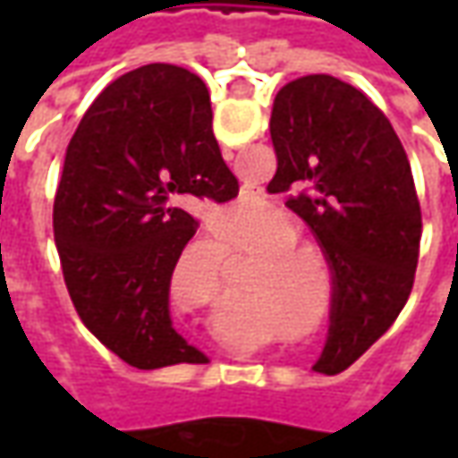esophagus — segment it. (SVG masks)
Here are the masks:
<instances>
[{
    "label": "esophagus",
    "mask_w": 458,
    "mask_h": 458,
    "mask_svg": "<svg viewBox=\"0 0 458 458\" xmlns=\"http://www.w3.org/2000/svg\"><path fill=\"white\" fill-rule=\"evenodd\" d=\"M247 196H250V199H262V196H259L257 191H247Z\"/></svg>",
    "instance_id": "1"
}]
</instances>
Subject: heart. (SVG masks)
Returning a JSON list of instances; mask_svg holds the SVG:
<instances>
[{
  "instance_id": "obj_1",
  "label": "heart",
  "mask_w": 458,
  "mask_h": 458,
  "mask_svg": "<svg viewBox=\"0 0 458 458\" xmlns=\"http://www.w3.org/2000/svg\"><path fill=\"white\" fill-rule=\"evenodd\" d=\"M262 229H265V237H277L270 239L265 244V255H283V252H298V250H313V242H308L303 237H285L293 232V219L285 211H267L265 219H262ZM303 273H291L285 262L273 259V262H262L257 265L255 273L247 277V291H257L259 285H265V280H270V285H275L277 291H283L285 285H295L301 288L303 283Z\"/></svg>"
}]
</instances>
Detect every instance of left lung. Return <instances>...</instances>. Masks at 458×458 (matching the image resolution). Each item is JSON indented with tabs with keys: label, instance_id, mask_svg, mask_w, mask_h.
I'll return each instance as SVG.
<instances>
[{
	"label": "left lung",
	"instance_id": "1",
	"mask_svg": "<svg viewBox=\"0 0 458 458\" xmlns=\"http://www.w3.org/2000/svg\"><path fill=\"white\" fill-rule=\"evenodd\" d=\"M270 193L310 226L334 275L331 326L316 372L339 375L377 342L413 288L420 203L390 119L342 79L285 83L270 116Z\"/></svg>",
	"mask_w": 458,
	"mask_h": 458
}]
</instances>
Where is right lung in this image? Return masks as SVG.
Returning a JSON list of instances; mask_svg holds the SVG:
<instances>
[{"instance_id":"obj_1","label":"right lung","mask_w":458,"mask_h":458,"mask_svg":"<svg viewBox=\"0 0 458 458\" xmlns=\"http://www.w3.org/2000/svg\"><path fill=\"white\" fill-rule=\"evenodd\" d=\"M239 193L196 73L134 68L86 109L63 160L53 232L81 321L137 369L206 361L170 318V277L199 221L185 206Z\"/></svg>"}]
</instances>
